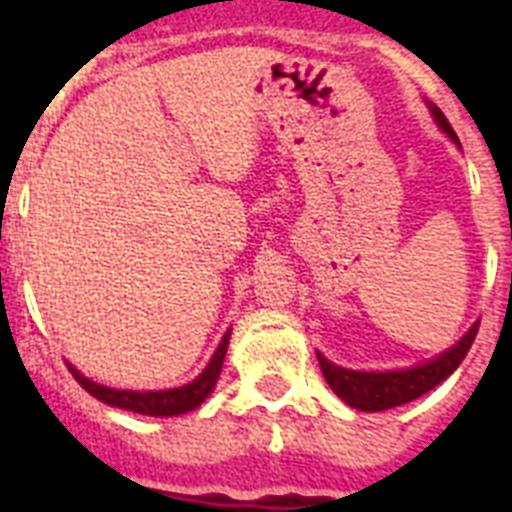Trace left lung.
<instances>
[{
	"mask_svg": "<svg viewBox=\"0 0 512 512\" xmlns=\"http://www.w3.org/2000/svg\"><path fill=\"white\" fill-rule=\"evenodd\" d=\"M430 114H433L438 127L460 146V140L454 135L452 124L446 122V116L436 106H430ZM476 332L478 324H473L468 329V335L462 337L457 345L444 350L441 356L430 358L420 366H412V369H398V372H356V369H342V366L332 364L321 353H316V356H319L324 380L329 382V388L335 390L345 404L353 406V409H361V412H385V409H393V406L409 404L414 398L425 396L428 390L441 385L462 364V358L468 356L470 345L476 340Z\"/></svg>",
	"mask_w": 512,
	"mask_h": 512,
	"instance_id": "obj_1",
	"label": "left lung"
}]
</instances>
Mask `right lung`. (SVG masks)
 <instances>
[{
    "instance_id": "right-lung-1",
    "label": "right lung",
    "mask_w": 512,
    "mask_h": 512,
    "mask_svg": "<svg viewBox=\"0 0 512 512\" xmlns=\"http://www.w3.org/2000/svg\"><path fill=\"white\" fill-rule=\"evenodd\" d=\"M228 340H231V329L225 332L220 345H217L215 356L209 358L207 369L196 377L193 382L183 385V388L172 390H116L106 388V385H98V382L87 380L82 372H76L74 366L68 364L71 374L76 377V382L82 385L90 396H95L98 401L108 406H116V409H127V412L138 414H151V417H175V414H185L196 409L199 404H204V398L215 390V382L220 377V369H223L225 350H228Z\"/></svg>"
}]
</instances>
